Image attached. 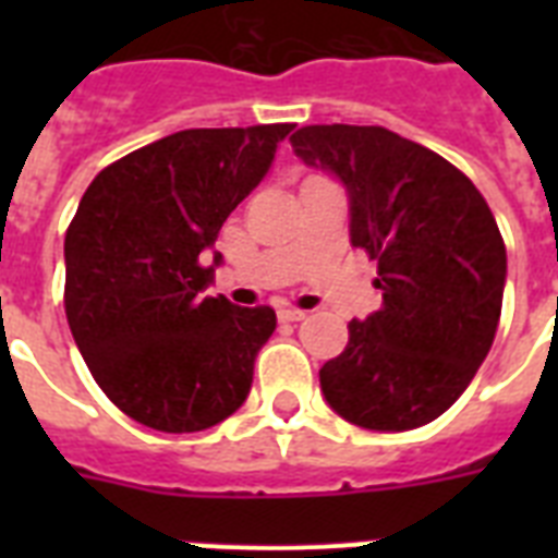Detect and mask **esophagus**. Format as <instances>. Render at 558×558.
Here are the masks:
<instances>
[{
    "mask_svg": "<svg viewBox=\"0 0 558 558\" xmlns=\"http://www.w3.org/2000/svg\"><path fill=\"white\" fill-rule=\"evenodd\" d=\"M278 318L280 322H304L306 313L304 310H292V306H287V310H280Z\"/></svg>",
    "mask_w": 558,
    "mask_h": 558,
    "instance_id": "1",
    "label": "esophagus"
}]
</instances>
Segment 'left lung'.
I'll return each instance as SVG.
<instances>
[{"label": "left lung", "instance_id": "obj_1", "mask_svg": "<svg viewBox=\"0 0 558 558\" xmlns=\"http://www.w3.org/2000/svg\"><path fill=\"white\" fill-rule=\"evenodd\" d=\"M292 150L341 182L350 243L379 263L381 310L350 322L318 371L327 405L371 432L432 423L493 348L507 248L486 199L454 165L385 126H301Z\"/></svg>", "mask_w": 558, "mask_h": 558}]
</instances>
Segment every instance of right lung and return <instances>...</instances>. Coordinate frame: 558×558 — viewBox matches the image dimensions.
<instances>
[{
    "label": "right lung",
    "mask_w": 558,
    "mask_h": 558,
    "mask_svg": "<svg viewBox=\"0 0 558 558\" xmlns=\"http://www.w3.org/2000/svg\"><path fill=\"white\" fill-rule=\"evenodd\" d=\"M292 124L182 130L100 170L65 231V318L100 390L135 423L205 432L243 405L269 306L210 298L228 214Z\"/></svg>",
    "instance_id": "1"
}]
</instances>
